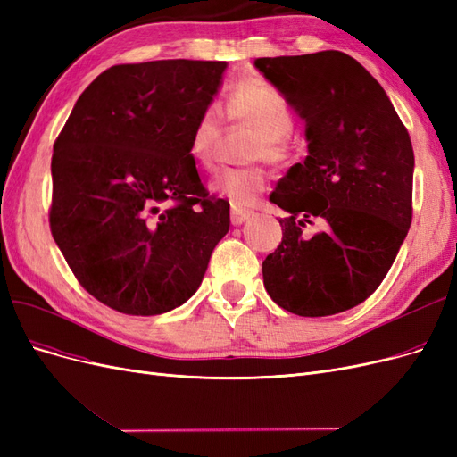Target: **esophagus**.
Returning a JSON list of instances; mask_svg holds the SVG:
<instances>
[{"label": "esophagus", "instance_id": "34e87169", "mask_svg": "<svg viewBox=\"0 0 457 457\" xmlns=\"http://www.w3.org/2000/svg\"><path fill=\"white\" fill-rule=\"evenodd\" d=\"M252 217V212L250 210H242V207H232L230 212V223L232 225H242L245 223L247 219Z\"/></svg>", "mask_w": 457, "mask_h": 457}]
</instances>
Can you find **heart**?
Here are the masks:
<instances>
[{
	"label": "heart",
	"mask_w": 457,
	"mask_h": 457,
	"mask_svg": "<svg viewBox=\"0 0 457 457\" xmlns=\"http://www.w3.org/2000/svg\"><path fill=\"white\" fill-rule=\"evenodd\" d=\"M225 112L228 120L245 123L257 131L250 158L280 162L286 154V137L295 128V116L280 91L261 79H242L232 87ZM223 133V118L217 106H205L190 135V154L202 168H212L215 146ZM213 190L232 205H250L265 190V173L259 168H227L219 171Z\"/></svg>",
	"instance_id": "heart-1"
}]
</instances>
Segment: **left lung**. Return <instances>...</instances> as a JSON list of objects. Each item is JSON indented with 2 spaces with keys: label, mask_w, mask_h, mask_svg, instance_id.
I'll return each instance as SVG.
<instances>
[{
  "label": "left lung",
  "mask_w": 457,
  "mask_h": 457,
  "mask_svg": "<svg viewBox=\"0 0 457 457\" xmlns=\"http://www.w3.org/2000/svg\"><path fill=\"white\" fill-rule=\"evenodd\" d=\"M255 66L305 120L309 141V156L270 195L287 217L280 245L262 261V284L299 316L349 311L376 292L411 225L408 129L378 79L341 51ZM314 216L325 230L303 237Z\"/></svg>",
  "instance_id": "8db88e82"
}]
</instances>
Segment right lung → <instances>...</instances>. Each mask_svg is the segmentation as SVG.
<instances>
[{
    "label": "right lung",
    "mask_w": 457,
    "mask_h": 457,
    "mask_svg": "<svg viewBox=\"0 0 457 457\" xmlns=\"http://www.w3.org/2000/svg\"><path fill=\"white\" fill-rule=\"evenodd\" d=\"M225 68L185 59L108 68L53 145L51 234L110 309L154 316L183 305L228 232V202L210 196L190 154Z\"/></svg>",
    "instance_id": "right-lung-1"
}]
</instances>
